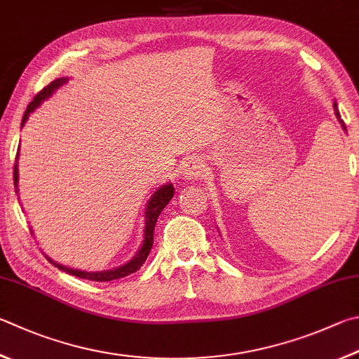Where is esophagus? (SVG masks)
I'll use <instances>...</instances> for the list:
<instances>
[{
  "label": "esophagus",
  "mask_w": 359,
  "mask_h": 359,
  "mask_svg": "<svg viewBox=\"0 0 359 359\" xmlns=\"http://www.w3.org/2000/svg\"><path fill=\"white\" fill-rule=\"evenodd\" d=\"M202 171H204V169H202V163L199 161V160H190L187 163V168H185V177L187 179H199L201 175H202Z\"/></svg>",
  "instance_id": "obj_1"
}]
</instances>
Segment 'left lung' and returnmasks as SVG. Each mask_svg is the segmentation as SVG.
<instances>
[{"mask_svg":"<svg viewBox=\"0 0 359 359\" xmlns=\"http://www.w3.org/2000/svg\"><path fill=\"white\" fill-rule=\"evenodd\" d=\"M334 111H336V117H337V119L339 121H341V123H342V127L345 128V130H347V127H345V123H344V121L341 119V114H339V109H337V103L334 102Z\"/></svg>","mask_w":359,"mask_h":359,"instance_id":"1","label":"left lung"}]
</instances>
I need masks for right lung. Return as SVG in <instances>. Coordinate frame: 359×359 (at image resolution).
I'll return each mask as SVG.
<instances>
[{"mask_svg":"<svg viewBox=\"0 0 359 359\" xmlns=\"http://www.w3.org/2000/svg\"><path fill=\"white\" fill-rule=\"evenodd\" d=\"M67 80L66 78H57V80L51 81L48 86H45L41 93H37L34 100H32L28 108H26V111L23 114V121L22 123L26 122V119H28L29 113H32L36 109V107H39V103H41L42 100L47 99V97H50V94L53 93L55 89H57L61 86V84L66 83ZM17 182H18V171H17V160H15V165H14V185L17 188ZM174 196V188L172 185H166V187H161L160 190L155 191L154 196L151 198V201H149L147 204V208H146V229H144V242H142V246L140 252L136 254V256L130 260L128 264L119 266V269H114V270H109V271H100V273H89V271H80V270H74V269H67V266H62L60 264H55L53 260L48 259L51 264H53L55 266H57V269L66 271V273H70L72 276H76V278H81V279H89V281H97V283H107V281H113V279H121V278H126L128 275H132V273L138 271L142 264L146 262V259L149 256V252H151L152 250V245H154V231H155V223H157V219L160 217V213L163 208L166 207V204L169 201H171V198Z\"/></svg>","mask_w":359,"mask_h":359,"instance_id":"right-lung-1","label":"right lung"}]
</instances>
